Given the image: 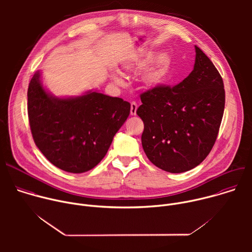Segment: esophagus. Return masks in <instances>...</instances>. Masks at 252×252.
<instances>
[{
  "label": "esophagus",
  "mask_w": 252,
  "mask_h": 252,
  "mask_svg": "<svg viewBox=\"0 0 252 252\" xmlns=\"http://www.w3.org/2000/svg\"><path fill=\"white\" fill-rule=\"evenodd\" d=\"M136 110H137V104L135 101H132L130 103V115L135 116L136 115Z\"/></svg>",
  "instance_id": "esophagus-1"
}]
</instances>
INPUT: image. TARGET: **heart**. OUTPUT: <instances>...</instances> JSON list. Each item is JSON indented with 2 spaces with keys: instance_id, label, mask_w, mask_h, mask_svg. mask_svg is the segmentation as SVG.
Masks as SVG:
<instances>
[{
  "instance_id": "b5f03b06",
  "label": "heart",
  "mask_w": 252,
  "mask_h": 252,
  "mask_svg": "<svg viewBox=\"0 0 252 252\" xmlns=\"http://www.w3.org/2000/svg\"><path fill=\"white\" fill-rule=\"evenodd\" d=\"M156 54L154 52H146L138 58L132 60L125 65L127 70L137 71L148 67L155 59ZM154 62V61H153ZM171 65V60L167 54H160L156 58L152 66L147 69L142 76V81L148 88H156L162 85L167 78ZM111 80L118 87H124L126 85L125 79L118 70H114L110 75Z\"/></svg>"
}]
</instances>
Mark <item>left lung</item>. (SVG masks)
Masks as SVG:
<instances>
[{"instance_id":"8db88e82","label":"left lung","mask_w":252,"mask_h":252,"mask_svg":"<svg viewBox=\"0 0 252 252\" xmlns=\"http://www.w3.org/2000/svg\"><path fill=\"white\" fill-rule=\"evenodd\" d=\"M191 73L170 88L158 86L140 94L136 111L145 124L141 145L148 158L171 173L201 163L217 140L225 92L219 70L196 46Z\"/></svg>"}]
</instances>
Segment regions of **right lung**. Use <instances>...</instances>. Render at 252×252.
Returning a JSON list of instances; mask_svg holds the SVG:
<instances>
[{"label":"right lung","mask_w":252,"mask_h":252,"mask_svg":"<svg viewBox=\"0 0 252 252\" xmlns=\"http://www.w3.org/2000/svg\"><path fill=\"white\" fill-rule=\"evenodd\" d=\"M41 71L28 89V115L35 146L55 166L73 173L94 168L126 121L130 103L98 92L58 97L43 86Z\"/></svg>","instance_id":"obj_1"}]
</instances>
